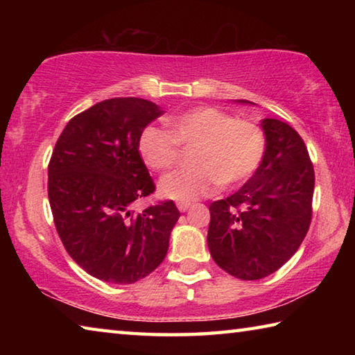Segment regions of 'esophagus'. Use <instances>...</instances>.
<instances>
[{"label": "esophagus", "mask_w": 355, "mask_h": 355, "mask_svg": "<svg viewBox=\"0 0 355 355\" xmlns=\"http://www.w3.org/2000/svg\"><path fill=\"white\" fill-rule=\"evenodd\" d=\"M177 207H178V209H180V211H186V209H188V208L191 207V202H186V200H180V202H177Z\"/></svg>", "instance_id": "esophagus-1"}]
</instances>
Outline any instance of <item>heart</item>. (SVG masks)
Here are the masks:
<instances>
[{"instance_id":"obj_1","label":"heart","mask_w":355,"mask_h":355,"mask_svg":"<svg viewBox=\"0 0 355 355\" xmlns=\"http://www.w3.org/2000/svg\"><path fill=\"white\" fill-rule=\"evenodd\" d=\"M169 131L146 127L139 136V153L150 169L167 172L182 159L183 148L192 153L194 169L161 180L167 199L194 200L209 196L222 184L235 188L254 175L266 153V135L250 120L214 106H199L167 120Z\"/></svg>"}]
</instances>
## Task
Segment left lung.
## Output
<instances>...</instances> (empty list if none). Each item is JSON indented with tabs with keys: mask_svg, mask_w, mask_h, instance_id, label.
I'll return each mask as SVG.
<instances>
[{
	"mask_svg": "<svg viewBox=\"0 0 355 355\" xmlns=\"http://www.w3.org/2000/svg\"><path fill=\"white\" fill-rule=\"evenodd\" d=\"M266 153L235 194L209 205L208 249L219 268L241 280H258L290 260L313 214L315 171L294 128L264 119Z\"/></svg>",
	"mask_w": 355,
	"mask_h": 355,
	"instance_id": "8db88e82",
	"label": "left lung"
}]
</instances>
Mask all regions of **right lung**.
Segmentation results:
<instances>
[{"label": "right lung", "mask_w": 355, "mask_h": 355, "mask_svg": "<svg viewBox=\"0 0 355 355\" xmlns=\"http://www.w3.org/2000/svg\"><path fill=\"white\" fill-rule=\"evenodd\" d=\"M161 114L144 98L103 100L70 119L51 153L48 199L58 235L95 279L135 284L167 254L180 218L173 200L131 211L135 200L156 189L137 144Z\"/></svg>", "instance_id": "add662e5"}]
</instances>
